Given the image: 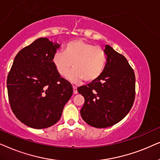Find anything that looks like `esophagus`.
I'll list each match as a JSON object with an SVG mask.
<instances>
[{
    "label": "esophagus",
    "instance_id": "34e87169",
    "mask_svg": "<svg viewBox=\"0 0 160 160\" xmlns=\"http://www.w3.org/2000/svg\"><path fill=\"white\" fill-rule=\"evenodd\" d=\"M73 92H74V94H77V93H78V89H77V87L73 86Z\"/></svg>",
    "mask_w": 160,
    "mask_h": 160
}]
</instances>
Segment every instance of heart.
<instances>
[{"instance_id":"obj_1","label":"heart","mask_w":160,"mask_h":160,"mask_svg":"<svg viewBox=\"0 0 160 160\" xmlns=\"http://www.w3.org/2000/svg\"><path fill=\"white\" fill-rule=\"evenodd\" d=\"M107 56L103 49L94 44L76 39L65 46L63 52L55 53L53 64L61 77L67 75L72 65L74 69L68 75L72 82H79L83 79L92 82L99 78L105 67Z\"/></svg>"}]
</instances>
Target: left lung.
I'll list each match as a JSON object with an SVG mask.
<instances>
[{
	"label": "left lung",
	"mask_w": 160,
	"mask_h": 160,
	"mask_svg": "<svg viewBox=\"0 0 160 160\" xmlns=\"http://www.w3.org/2000/svg\"><path fill=\"white\" fill-rule=\"evenodd\" d=\"M107 63L101 76L78 91L85 99L82 119L91 127L106 128L128 114L135 97V75L123 55L109 45L104 50Z\"/></svg>",
	"instance_id": "left-lung-1"
}]
</instances>
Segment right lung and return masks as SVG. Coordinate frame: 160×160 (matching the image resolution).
Here are the masks:
<instances>
[{"label":"right lung","instance_id":"add662e5","mask_svg":"<svg viewBox=\"0 0 160 160\" xmlns=\"http://www.w3.org/2000/svg\"><path fill=\"white\" fill-rule=\"evenodd\" d=\"M60 44L39 38L22 49L7 78L11 108L21 122L44 129L58 122L73 93L70 82L61 78L53 64Z\"/></svg>","mask_w":160,"mask_h":160}]
</instances>
